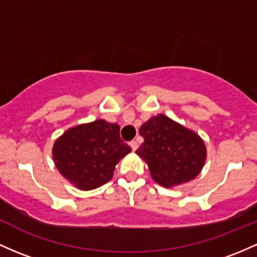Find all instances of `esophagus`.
<instances>
[{
	"label": "esophagus",
	"instance_id": "1",
	"mask_svg": "<svg viewBox=\"0 0 257 257\" xmlns=\"http://www.w3.org/2000/svg\"><path fill=\"white\" fill-rule=\"evenodd\" d=\"M129 145H131L132 150H133V151H135L138 148H139V145H138V142H135V140H133V142H131V144H129Z\"/></svg>",
	"mask_w": 257,
	"mask_h": 257
}]
</instances>
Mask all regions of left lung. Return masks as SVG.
<instances>
[{
  "label": "left lung",
  "mask_w": 257,
  "mask_h": 257,
  "mask_svg": "<svg viewBox=\"0 0 257 257\" xmlns=\"http://www.w3.org/2000/svg\"><path fill=\"white\" fill-rule=\"evenodd\" d=\"M144 143L137 154L148 163L152 179L166 188L194 179L206 159L205 144L194 132L163 114L140 126Z\"/></svg>",
  "instance_id": "obj_1"
}]
</instances>
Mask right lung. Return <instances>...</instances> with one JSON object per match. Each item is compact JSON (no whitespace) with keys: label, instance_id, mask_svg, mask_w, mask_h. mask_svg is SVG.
Listing matches in <instances>:
<instances>
[{"label":"right lung","instance_id":"obj_1","mask_svg":"<svg viewBox=\"0 0 257 257\" xmlns=\"http://www.w3.org/2000/svg\"><path fill=\"white\" fill-rule=\"evenodd\" d=\"M119 125L98 119L70 128L56 140L53 161L62 176L81 190L109 182L118 161L132 151Z\"/></svg>","mask_w":257,"mask_h":257}]
</instances>
